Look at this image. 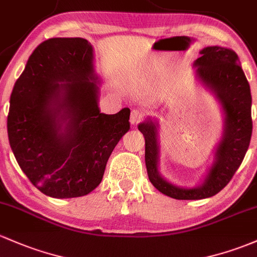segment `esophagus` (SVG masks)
<instances>
[{
	"instance_id": "34e87169",
	"label": "esophagus",
	"mask_w": 257,
	"mask_h": 257,
	"mask_svg": "<svg viewBox=\"0 0 257 257\" xmlns=\"http://www.w3.org/2000/svg\"><path fill=\"white\" fill-rule=\"evenodd\" d=\"M143 117H145V112L141 111V110H139V109H134L131 111V117H130V121H131L132 125H136V123H139Z\"/></svg>"
}]
</instances>
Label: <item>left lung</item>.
Wrapping results in <instances>:
<instances>
[{"instance_id":"8db88e82","label":"left lung","mask_w":257,"mask_h":257,"mask_svg":"<svg viewBox=\"0 0 257 257\" xmlns=\"http://www.w3.org/2000/svg\"><path fill=\"white\" fill-rule=\"evenodd\" d=\"M200 54L194 62L196 76L213 93L224 114L222 140L205 181L197 187L185 189L165 180L158 170V122L147 118L139 125L146 141L145 159L150 181L162 194L176 200H202L227 186L246 154L252 134L250 85L238 55L222 46H207Z\"/></svg>"}]
</instances>
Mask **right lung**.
I'll list each match as a JSON object with an SVG mask.
<instances>
[{"label": "right lung", "instance_id": "right-lung-1", "mask_svg": "<svg viewBox=\"0 0 257 257\" xmlns=\"http://www.w3.org/2000/svg\"><path fill=\"white\" fill-rule=\"evenodd\" d=\"M93 59L92 45L82 38L45 40L30 55L11 94V148L30 183L50 197L93 191L130 130L128 107L114 115L99 110Z\"/></svg>", "mask_w": 257, "mask_h": 257}]
</instances>
